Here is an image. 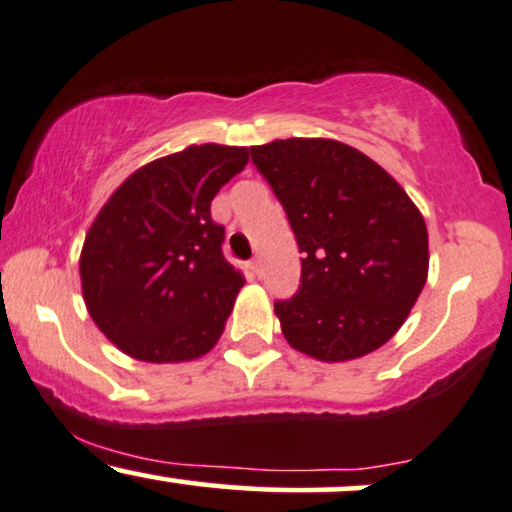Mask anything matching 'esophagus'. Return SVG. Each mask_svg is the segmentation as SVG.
Listing matches in <instances>:
<instances>
[{"label":"esophagus","instance_id":"obj_1","mask_svg":"<svg viewBox=\"0 0 512 512\" xmlns=\"http://www.w3.org/2000/svg\"><path fill=\"white\" fill-rule=\"evenodd\" d=\"M249 270L254 275H261V258H254V261H249Z\"/></svg>","mask_w":512,"mask_h":512}]
</instances>
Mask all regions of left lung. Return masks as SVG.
I'll use <instances>...</instances> for the list:
<instances>
[{
	"instance_id": "left-lung-1",
	"label": "left lung",
	"mask_w": 512,
	"mask_h": 512,
	"mask_svg": "<svg viewBox=\"0 0 512 512\" xmlns=\"http://www.w3.org/2000/svg\"><path fill=\"white\" fill-rule=\"evenodd\" d=\"M302 251V285L275 304L285 340L318 362H350L398 333L429 275V232L405 189L333 138L251 146Z\"/></svg>"
}]
</instances>
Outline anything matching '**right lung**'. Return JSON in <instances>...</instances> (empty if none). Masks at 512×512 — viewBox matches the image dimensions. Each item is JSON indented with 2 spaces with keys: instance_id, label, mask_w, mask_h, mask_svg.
<instances>
[{
  "instance_id": "obj_1",
  "label": "right lung",
  "mask_w": 512,
  "mask_h": 512,
  "mask_svg": "<svg viewBox=\"0 0 512 512\" xmlns=\"http://www.w3.org/2000/svg\"><path fill=\"white\" fill-rule=\"evenodd\" d=\"M246 162L242 146H189L138 167L95 215L78 261L83 302L124 354L191 362L220 340L244 275L222 256L210 201Z\"/></svg>"
}]
</instances>
